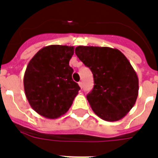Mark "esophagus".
Masks as SVG:
<instances>
[{
    "label": "esophagus",
    "mask_w": 158,
    "mask_h": 158,
    "mask_svg": "<svg viewBox=\"0 0 158 158\" xmlns=\"http://www.w3.org/2000/svg\"><path fill=\"white\" fill-rule=\"evenodd\" d=\"M79 87L81 88H83V83H82V82H79Z\"/></svg>",
    "instance_id": "obj_1"
}]
</instances>
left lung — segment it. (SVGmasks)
I'll list each match as a JSON object with an SVG mask.
<instances>
[{"mask_svg":"<svg viewBox=\"0 0 158 158\" xmlns=\"http://www.w3.org/2000/svg\"><path fill=\"white\" fill-rule=\"evenodd\" d=\"M75 54L91 69L94 86L87 95L93 111L100 118L122 119L134 106L138 78L126 56L110 47L78 46Z\"/></svg>","mask_w":158,"mask_h":158,"instance_id":"1","label":"left lung"}]
</instances>
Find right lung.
I'll use <instances>...</instances> for the list:
<instances>
[{
    "label": "right lung",
    "mask_w": 158,
    "mask_h": 158,
    "mask_svg": "<svg viewBox=\"0 0 158 158\" xmlns=\"http://www.w3.org/2000/svg\"><path fill=\"white\" fill-rule=\"evenodd\" d=\"M74 46L52 44L40 50L30 60L24 75V89L30 105L46 118L68 111L80 89L72 79L69 63Z\"/></svg>",
    "instance_id": "right-lung-1"
}]
</instances>
